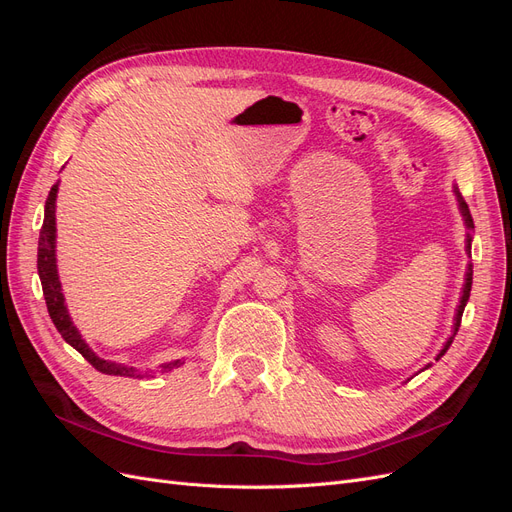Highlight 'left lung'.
<instances>
[{"mask_svg": "<svg viewBox=\"0 0 512 512\" xmlns=\"http://www.w3.org/2000/svg\"><path fill=\"white\" fill-rule=\"evenodd\" d=\"M455 194H457V200H459V209H461V213H463V220H466V226H468V228H474V222H472V215H470V209H468V205H466V200L461 198L459 190H455ZM470 243H472V239L468 237V254H470ZM470 290H472V265H470V269H468V275H466V286H463V294H461L459 309H457V316H455V331H453V335H451V337H448V342H446V346L442 348V352L438 354V359H440V356L448 350V346L453 344V339H455V335H457V331H459V324H461L463 307H466V303H468V299H470ZM438 359H436V361H438Z\"/></svg>", "mask_w": 512, "mask_h": 512, "instance_id": "8db88e82", "label": "left lung"}]
</instances>
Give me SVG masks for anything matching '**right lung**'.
Masks as SVG:
<instances>
[{
  "label": "right lung",
  "instance_id": "right-lung-1",
  "mask_svg": "<svg viewBox=\"0 0 512 512\" xmlns=\"http://www.w3.org/2000/svg\"><path fill=\"white\" fill-rule=\"evenodd\" d=\"M55 198H57V185H53L49 192V198H46L44 222L40 228V239H38V275L42 282L46 309H49V316L55 324V329L61 333V337H64L74 350H79L91 365H94L98 371H102V374L141 378V371L138 369L126 367L121 363L104 361V359H100V356L91 352V348L83 342V337L79 335V331H76V327L70 320V314H68L66 303H64V294H61L57 265H55ZM179 365H181V361L164 363L162 371H170Z\"/></svg>",
  "mask_w": 512,
  "mask_h": 512
}]
</instances>
